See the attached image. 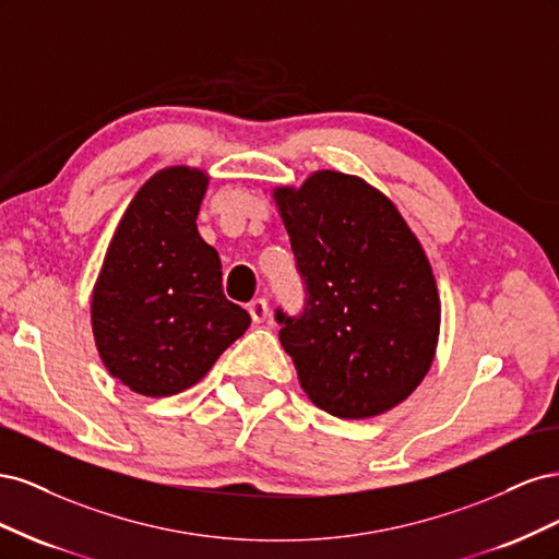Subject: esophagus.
<instances>
[{"mask_svg":"<svg viewBox=\"0 0 559 559\" xmlns=\"http://www.w3.org/2000/svg\"><path fill=\"white\" fill-rule=\"evenodd\" d=\"M247 310H249L251 319L257 321V324H261V321H265V317H267V312H270L265 298H253V300L249 302V306H247Z\"/></svg>","mask_w":559,"mask_h":559,"instance_id":"34e87169","label":"esophagus"}]
</instances>
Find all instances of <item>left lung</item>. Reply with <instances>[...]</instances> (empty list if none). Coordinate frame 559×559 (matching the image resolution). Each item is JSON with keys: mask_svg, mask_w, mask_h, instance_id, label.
I'll list each match as a JSON object with an SVG mask.
<instances>
[{"mask_svg": "<svg viewBox=\"0 0 559 559\" xmlns=\"http://www.w3.org/2000/svg\"><path fill=\"white\" fill-rule=\"evenodd\" d=\"M306 284L302 310H275L302 392L341 419L392 411L433 361L441 300L394 202L359 177L321 170L275 191Z\"/></svg>", "mask_w": 559, "mask_h": 559, "instance_id": "left-lung-1", "label": "left lung"}]
</instances>
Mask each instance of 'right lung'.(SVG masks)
I'll use <instances>...</instances> for the list:
<instances>
[{
	"mask_svg": "<svg viewBox=\"0 0 559 559\" xmlns=\"http://www.w3.org/2000/svg\"><path fill=\"white\" fill-rule=\"evenodd\" d=\"M207 177L167 167L132 198L93 292V333L114 378L142 396L195 384L251 317L222 289V261L195 218Z\"/></svg>",
	"mask_w": 559,
	"mask_h": 559,
	"instance_id": "1",
	"label": "right lung"
}]
</instances>
